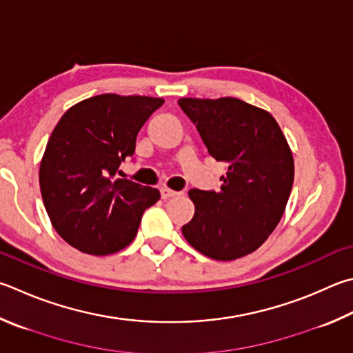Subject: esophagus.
<instances>
[{"label":"esophagus","instance_id":"1","mask_svg":"<svg viewBox=\"0 0 353 353\" xmlns=\"http://www.w3.org/2000/svg\"><path fill=\"white\" fill-rule=\"evenodd\" d=\"M160 194H162V199H170V197L177 196L179 193H177V191H174V190L168 188V187H163L162 190H160Z\"/></svg>","mask_w":353,"mask_h":353}]
</instances>
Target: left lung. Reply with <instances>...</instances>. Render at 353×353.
Instances as JSON below:
<instances>
[{
  "label": "left lung",
  "instance_id": "8db88e82",
  "mask_svg": "<svg viewBox=\"0 0 353 353\" xmlns=\"http://www.w3.org/2000/svg\"><path fill=\"white\" fill-rule=\"evenodd\" d=\"M211 157L228 166L219 191L190 190L194 216L182 227L197 252L216 261L253 253L283 217L294 163L273 115L234 97L179 99Z\"/></svg>",
  "mask_w": 353,
  "mask_h": 353
}]
</instances>
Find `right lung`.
<instances>
[{
	"mask_svg": "<svg viewBox=\"0 0 353 353\" xmlns=\"http://www.w3.org/2000/svg\"><path fill=\"white\" fill-rule=\"evenodd\" d=\"M163 99L101 94L63 114L40 163V190L55 232L83 253L105 256L134 241L157 188L115 179L140 128Z\"/></svg>",
	"mask_w": 353,
	"mask_h": 353,
	"instance_id": "obj_1",
	"label": "right lung"
}]
</instances>
